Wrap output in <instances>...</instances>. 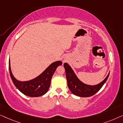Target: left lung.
Wrapping results in <instances>:
<instances>
[{
    "label": "left lung",
    "mask_w": 123,
    "mask_h": 123,
    "mask_svg": "<svg viewBox=\"0 0 123 123\" xmlns=\"http://www.w3.org/2000/svg\"><path fill=\"white\" fill-rule=\"evenodd\" d=\"M63 66L65 69L67 85H68V87L70 90L71 91L72 94L75 95L83 97V98L91 96L98 92L100 89L103 87L109 75V73L106 78L100 84L94 86L88 85L84 84L79 80V79L77 78L74 73L71 67L69 66L68 63H65Z\"/></svg>",
    "instance_id": "1"
}]
</instances>
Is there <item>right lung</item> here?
<instances>
[{
	"label": "right lung",
	"mask_w": 123,
	"mask_h": 123,
	"mask_svg": "<svg viewBox=\"0 0 123 123\" xmlns=\"http://www.w3.org/2000/svg\"><path fill=\"white\" fill-rule=\"evenodd\" d=\"M62 63V62L60 61L53 62L35 79L27 81H20L13 76L10 69L9 60V73L13 84L20 92L30 97H38L43 95L47 92L53 74L57 67L61 65Z\"/></svg>",
	"instance_id": "add662e5"
}]
</instances>
